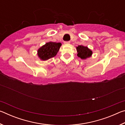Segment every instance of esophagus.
Listing matches in <instances>:
<instances>
[{
  "label": "esophagus",
  "mask_w": 125,
  "mask_h": 125,
  "mask_svg": "<svg viewBox=\"0 0 125 125\" xmlns=\"http://www.w3.org/2000/svg\"><path fill=\"white\" fill-rule=\"evenodd\" d=\"M64 44H69L70 43V41H64Z\"/></svg>",
  "instance_id": "esophagus-1"
}]
</instances>
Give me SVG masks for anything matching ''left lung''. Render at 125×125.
<instances>
[{
    "label": "left lung",
    "mask_w": 125,
    "mask_h": 125,
    "mask_svg": "<svg viewBox=\"0 0 125 125\" xmlns=\"http://www.w3.org/2000/svg\"><path fill=\"white\" fill-rule=\"evenodd\" d=\"M77 56L82 59H86L90 57L92 54V51L88 47L83 46H78L77 47Z\"/></svg>",
    "instance_id": "1"
}]
</instances>
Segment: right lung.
I'll list each match as a JSON object with an SVG mask.
<instances>
[{
  "instance_id": "add662e5",
  "label": "right lung",
  "mask_w": 125,
  "mask_h": 125,
  "mask_svg": "<svg viewBox=\"0 0 125 125\" xmlns=\"http://www.w3.org/2000/svg\"><path fill=\"white\" fill-rule=\"evenodd\" d=\"M61 43L50 42L42 46L37 51V54L41 60L46 61L54 57L61 46Z\"/></svg>"
}]
</instances>
